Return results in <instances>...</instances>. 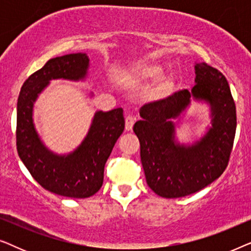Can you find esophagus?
Here are the masks:
<instances>
[{"label": "esophagus", "mask_w": 251, "mask_h": 251, "mask_svg": "<svg viewBox=\"0 0 251 251\" xmlns=\"http://www.w3.org/2000/svg\"><path fill=\"white\" fill-rule=\"evenodd\" d=\"M133 125H135V118L132 115H126V130L130 131L132 129Z\"/></svg>", "instance_id": "34e87169"}]
</instances>
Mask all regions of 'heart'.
<instances>
[{"label": "heart", "mask_w": 251, "mask_h": 251, "mask_svg": "<svg viewBox=\"0 0 251 251\" xmlns=\"http://www.w3.org/2000/svg\"><path fill=\"white\" fill-rule=\"evenodd\" d=\"M161 72H162V66H160L159 64L153 63V61H145L136 67L135 73H133V82L142 83V82L153 80L159 76ZM176 82L177 78L173 74L161 77L150 90V97L152 99H162L167 97L174 91Z\"/></svg>", "instance_id": "heart-1"}]
</instances>
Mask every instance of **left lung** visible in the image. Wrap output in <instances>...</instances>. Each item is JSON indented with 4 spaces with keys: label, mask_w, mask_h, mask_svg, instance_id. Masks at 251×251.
I'll list each match as a JSON object with an SVG mask.
<instances>
[{
    "label": "left lung",
    "mask_w": 251,
    "mask_h": 251,
    "mask_svg": "<svg viewBox=\"0 0 251 251\" xmlns=\"http://www.w3.org/2000/svg\"><path fill=\"white\" fill-rule=\"evenodd\" d=\"M195 84L140 108L133 131L140 143V160L147 185L167 199L183 198L215 181L227 167L236 130V108L228 82L207 63L195 65ZM212 105L213 128L192 147L175 144L170 118L180 114L189 99Z\"/></svg>",
    "instance_id": "left-lung-1"
}]
</instances>
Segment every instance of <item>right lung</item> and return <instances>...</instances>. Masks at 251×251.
I'll use <instances>...</instances> for the list:
<instances>
[{"label": "right lung", "instance_id": "1", "mask_svg": "<svg viewBox=\"0 0 251 251\" xmlns=\"http://www.w3.org/2000/svg\"><path fill=\"white\" fill-rule=\"evenodd\" d=\"M88 66L85 53L48 60L24 82L17 104L16 144L19 157L41 186L61 197L84 199L100 190L106 161L125 130L123 109L115 108L96 113L88 136L70 155H54L41 143L32 118L37 95L50 80L83 78Z\"/></svg>", "mask_w": 251, "mask_h": 251}]
</instances>
